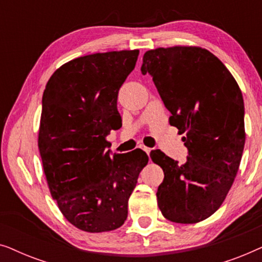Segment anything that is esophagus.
<instances>
[{
	"mask_svg": "<svg viewBox=\"0 0 262 262\" xmlns=\"http://www.w3.org/2000/svg\"><path fill=\"white\" fill-rule=\"evenodd\" d=\"M143 150H144V151H145L146 154H148V155L150 154V151H151V149L148 148V146H143Z\"/></svg>",
	"mask_w": 262,
	"mask_h": 262,
	"instance_id": "obj_1",
	"label": "esophagus"
}]
</instances>
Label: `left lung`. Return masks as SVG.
<instances>
[{
  "label": "left lung",
  "instance_id": "left-lung-1",
  "mask_svg": "<svg viewBox=\"0 0 262 262\" xmlns=\"http://www.w3.org/2000/svg\"><path fill=\"white\" fill-rule=\"evenodd\" d=\"M141 71L151 75L188 150L182 164L150 152L164 173L157 205L168 221L198 223L220 209L237 174L246 142L241 89L216 56L196 46L149 50Z\"/></svg>",
  "mask_w": 262,
  "mask_h": 262
}]
</instances>
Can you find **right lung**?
Instances as JSON below:
<instances>
[{
    "mask_svg": "<svg viewBox=\"0 0 262 262\" xmlns=\"http://www.w3.org/2000/svg\"><path fill=\"white\" fill-rule=\"evenodd\" d=\"M139 51L78 57L58 68L46 84L38 146L50 193L74 227L116 230L149 157L141 149L111 155L106 137L121 127L118 92Z\"/></svg>",
    "mask_w": 262,
    "mask_h": 262,
    "instance_id": "obj_1",
    "label": "right lung"
}]
</instances>
